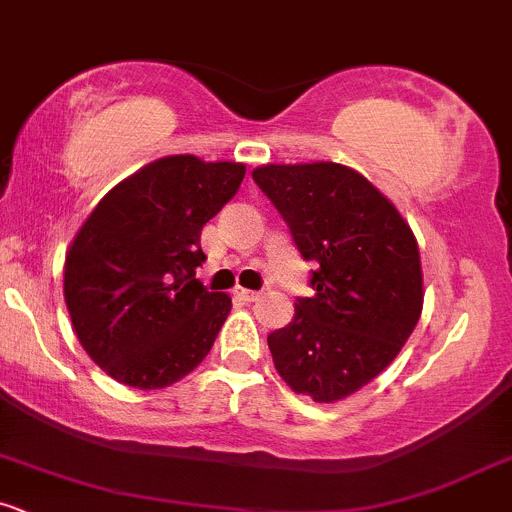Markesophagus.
Returning <instances> with one entry per match:
<instances>
[{
    "mask_svg": "<svg viewBox=\"0 0 512 512\" xmlns=\"http://www.w3.org/2000/svg\"><path fill=\"white\" fill-rule=\"evenodd\" d=\"M234 293L239 295L241 300H246V302H254L258 298V290H249V288H236Z\"/></svg>",
    "mask_w": 512,
    "mask_h": 512,
    "instance_id": "esophagus-1",
    "label": "esophagus"
}]
</instances>
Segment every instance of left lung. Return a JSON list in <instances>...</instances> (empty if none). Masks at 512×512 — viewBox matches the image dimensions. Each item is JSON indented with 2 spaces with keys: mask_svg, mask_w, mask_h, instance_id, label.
I'll return each instance as SVG.
<instances>
[{
  "mask_svg": "<svg viewBox=\"0 0 512 512\" xmlns=\"http://www.w3.org/2000/svg\"><path fill=\"white\" fill-rule=\"evenodd\" d=\"M288 222L312 298L268 334L273 364L295 393L337 403L393 364L422 312L417 239L403 214L359 170L332 161L254 168Z\"/></svg>",
  "mask_w": 512,
  "mask_h": 512,
  "instance_id": "obj_1",
  "label": "left lung"
}]
</instances>
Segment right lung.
<instances>
[{
	"label": "right lung",
	"mask_w": 512,
	"mask_h": 512,
	"mask_svg": "<svg viewBox=\"0 0 512 512\" xmlns=\"http://www.w3.org/2000/svg\"><path fill=\"white\" fill-rule=\"evenodd\" d=\"M244 175L234 161L158 158L114 185L78 229L65 305L82 349L114 381L166 388L210 354L232 298L195 278L200 234Z\"/></svg>",
	"instance_id": "right-lung-1"
}]
</instances>
